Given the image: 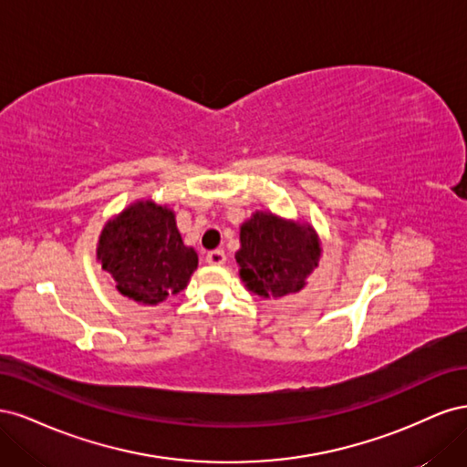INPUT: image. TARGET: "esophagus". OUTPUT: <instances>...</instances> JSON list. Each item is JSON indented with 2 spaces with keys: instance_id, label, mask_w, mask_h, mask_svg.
I'll return each mask as SVG.
<instances>
[{
  "instance_id": "esophagus-1",
  "label": "esophagus",
  "mask_w": 467,
  "mask_h": 467,
  "mask_svg": "<svg viewBox=\"0 0 467 467\" xmlns=\"http://www.w3.org/2000/svg\"><path fill=\"white\" fill-rule=\"evenodd\" d=\"M206 263H210V265H223V263H225V253H223V249H214V251H208V255H206Z\"/></svg>"
}]
</instances>
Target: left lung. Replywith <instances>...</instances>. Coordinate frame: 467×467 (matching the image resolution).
Wrapping results in <instances>:
<instances>
[{
  "instance_id": "obj_1",
  "label": "left lung",
  "mask_w": 467,
  "mask_h": 467,
  "mask_svg": "<svg viewBox=\"0 0 467 467\" xmlns=\"http://www.w3.org/2000/svg\"><path fill=\"white\" fill-rule=\"evenodd\" d=\"M242 249L235 253L239 276L247 288L265 298H280L304 288L317 266L321 247L316 232L257 212L239 230Z\"/></svg>"
}]
</instances>
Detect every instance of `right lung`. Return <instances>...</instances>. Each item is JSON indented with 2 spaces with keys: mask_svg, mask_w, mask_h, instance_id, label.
<instances>
[{
  "mask_svg": "<svg viewBox=\"0 0 467 467\" xmlns=\"http://www.w3.org/2000/svg\"><path fill=\"white\" fill-rule=\"evenodd\" d=\"M97 257L122 296L148 306L185 290L199 265L194 249L182 244L173 212L150 201L105 225Z\"/></svg>",
  "mask_w": 467,
  "mask_h": 467,
  "instance_id": "obj_1",
  "label": "right lung"
}]
</instances>
